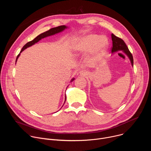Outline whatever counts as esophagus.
<instances>
[{"instance_id": "1", "label": "esophagus", "mask_w": 151, "mask_h": 151, "mask_svg": "<svg viewBox=\"0 0 151 151\" xmlns=\"http://www.w3.org/2000/svg\"><path fill=\"white\" fill-rule=\"evenodd\" d=\"M87 73L86 72H83V71H80V72H79L78 73H77V76L78 77H84V76H85L86 75H87Z\"/></svg>"}]
</instances>
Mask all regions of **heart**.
<instances>
[{"label":"heart","mask_w":151,"mask_h":151,"mask_svg":"<svg viewBox=\"0 0 151 151\" xmlns=\"http://www.w3.org/2000/svg\"><path fill=\"white\" fill-rule=\"evenodd\" d=\"M107 45L108 41L106 37L89 34L75 41L72 49L76 53H84L91 50L87 59V64L92 68L99 65L104 56Z\"/></svg>","instance_id":"1"}]
</instances>
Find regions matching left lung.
Here are the masks:
<instances>
[{
  "label": "left lung",
  "instance_id": "left-lung-1",
  "mask_svg": "<svg viewBox=\"0 0 151 151\" xmlns=\"http://www.w3.org/2000/svg\"><path fill=\"white\" fill-rule=\"evenodd\" d=\"M112 37V53L114 54L115 52H118L119 51H122L128 57V58L130 59L132 66H133V57L130 52V51H129L127 46L126 45L124 41L114 35L113 33L111 35Z\"/></svg>",
  "mask_w": 151,
  "mask_h": 151
}]
</instances>
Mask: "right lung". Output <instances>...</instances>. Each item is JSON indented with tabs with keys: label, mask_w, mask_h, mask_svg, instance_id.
Returning a JSON list of instances; mask_svg holds the SVG:
<instances>
[{
	"label": "right lung",
	"mask_w": 151,
	"mask_h": 151,
	"mask_svg": "<svg viewBox=\"0 0 151 151\" xmlns=\"http://www.w3.org/2000/svg\"><path fill=\"white\" fill-rule=\"evenodd\" d=\"M68 27H67V26H58V27H57L52 28V29H51L50 30H48V31H47V32H44V33H42L40 34V35H38L37 37H36L33 40L27 42V44L23 47L22 50H21V51H20V53L22 52H23L24 50H26V48H29V47H31V46L35 45V44H36V43L38 42H39V40H40L42 39H44V38L47 37H48V36H52V35H55V34H57V33H60V32L64 31L66 29H68ZM20 53L18 55V56H17V58H16L15 64H16V62H17V61L18 57H19V55H20ZM74 80H75V78H72V79H71V81H70V82H72V81H74ZM66 100V94H65V101H64V103H65ZM63 105H64V104H63ZM63 106H62V107H63Z\"/></svg>",
	"instance_id": "add662e5"
}]
</instances>
